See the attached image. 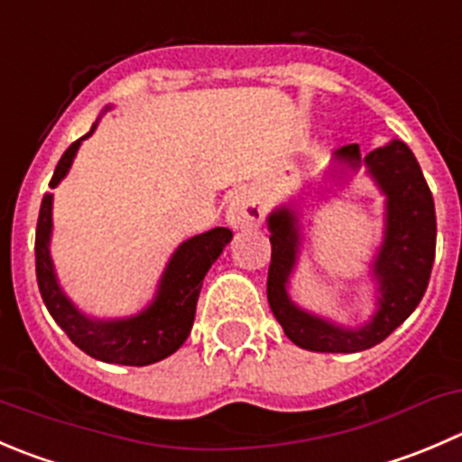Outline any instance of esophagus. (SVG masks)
<instances>
[{
	"instance_id": "1",
	"label": "esophagus",
	"mask_w": 462,
	"mask_h": 462,
	"mask_svg": "<svg viewBox=\"0 0 462 462\" xmlns=\"http://www.w3.org/2000/svg\"><path fill=\"white\" fill-rule=\"evenodd\" d=\"M226 221L232 230H248L263 221V208L253 191H239L230 199Z\"/></svg>"
}]
</instances>
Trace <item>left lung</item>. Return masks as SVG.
<instances>
[{"label":"left lung","instance_id":"left-lung-1","mask_svg":"<svg viewBox=\"0 0 462 462\" xmlns=\"http://www.w3.org/2000/svg\"><path fill=\"white\" fill-rule=\"evenodd\" d=\"M359 169L383 196V235L373 262L374 313L359 327L329 320L300 307L291 298V277L302 248L298 199L282 203L268 214L271 268L266 295L273 316L298 347L309 352H364L391 336L422 300L436 257V208L413 151L400 140L361 155L359 144L338 149L325 182L345 187Z\"/></svg>","mask_w":462,"mask_h":462}]
</instances>
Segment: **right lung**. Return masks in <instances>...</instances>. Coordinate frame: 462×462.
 <instances>
[{"label": "right lung", "instance_id": "right-lung-1", "mask_svg": "<svg viewBox=\"0 0 462 462\" xmlns=\"http://www.w3.org/2000/svg\"><path fill=\"white\" fill-rule=\"evenodd\" d=\"M98 119L92 124L88 135L76 140L62 153L49 182L51 189H56L62 178L69 173L80 144L97 131ZM51 232L53 194H44L42 205H40L38 230H35V273H38V286L44 304L76 347H80L92 359L117 365L158 364L171 356L185 343L194 325L196 302H199L205 275L232 239V232L227 227H214V230L182 241L169 257L153 300L144 309L126 318H94L80 311L58 282L51 259Z\"/></svg>", "mask_w": 462, "mask_h": 462}]
</instances>
